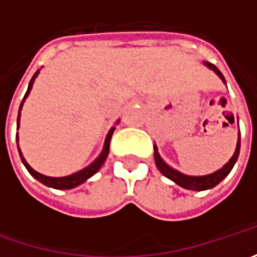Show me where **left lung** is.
<instances>
[{"label": "left lung", "instance_id": "obj_1", "mask_svg": "<svg viewBox=\"0 0 257 257\" xmlns=\"http://www.w3.org/2000/svg\"><path fill=\"white\" fill-rule=\"evenodd\" d=\"M209 68H212L213 71L216 74L219 75L224 81V77L219 71V68L216 65L210 64V63H204ZM239 152H240V139L237 140V146H236V152L233 154V157L229 160V163H226V166H223L220 170L212 173V174H207V176H199V177H193V176H186V174H182L180 172L174 170L172 167H169L167 164L164 163L163 160L160 159L159 156V152H157V147L154 146V160H156V166L157 169L160 170V173L166 176L167 179H170L174 183H177L179 186H182L184 189H190V190H207V189H212L214 186H217L219 183L222 182L223 179L230 173V170L233 169V166L236 163L237 157H239Z\"/></svg>", "mask_w": 257, "mask_h": 257}]
</instances>
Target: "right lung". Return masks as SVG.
I'll list each match as a JSON object with an SVG mask.
<instances>
[{"mask_svg": "<svg viewBox=\"0 0 257 257\" xmlns=\"http://www.w3.org/2000/svg\"><path fill=\"white\" fill-rule=\"evenodd\" d=\"M38 74V71L35 73L34 77L31 78V81H30V84H28V90H27V93H25L24 98H23V103H24L25 97L28 95L30 93V90H31V87L34 84V80L35 77ZM23 103L20 105V110H21V107H23ZM18 125H20V114H18V118H17V128H18ZM114 132V127L108 132L107 134V137H105V143H104V149L101 154L94 160L93 163L90 164L88 167H85L83 170H80V172L74 173V174H71V176H65V177H48V176H44V174H40L38 172H35L34 169H31L28 163L25 162V159L23 157V154L20 152V157H21V160H23V163L27 167V170L30 172L31 176H34L35 179L38 180V182H41L45 186H48V187H53V189H61V190H65V189H73L75 186H78V184H81V183H84L87 179H90L93 174L98 172V169L103 166L104 160L107 159V156H108V152H110V140H111V136H113Z\"/></svg>", "mask_w": 257, "mask_h": 257, "instance_id": "right-lung-1", "label": "right lung"}]
</instances>
